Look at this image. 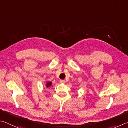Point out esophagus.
I'll return each instance as SVG.
<instances>
[{"instance_id": "34e87169", "label": "esophagus", "mask_w": 128, "mask_h": 128, "mask_svg": "<svg viewBox=\"0 0 128 128\" xmlns=\"http://www.w3.org/2000/svg\"><path fill=\"white\" fill-rule=\"evenodd\" d=\"M60 84H64V82H65V81H64V80H60Z\"/></svg>"}]
</instances>
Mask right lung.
<instances>
[{
    "label": "right lung",
    "instance_id": "add662e5",
    "mask_svg": "<svg viewBox=\"0 0 128 128\" xmlns=\"http://www.w3.org/2000/svg\"><path fill=\"white\" fill-rule=\"evenodd\" d=\"M52 82H49V81H47L46 84V88H48V87H50V86H52Z\"/></svg>",
    "mask_w": 128,
    "mask_h": 128
}]
</instances>
